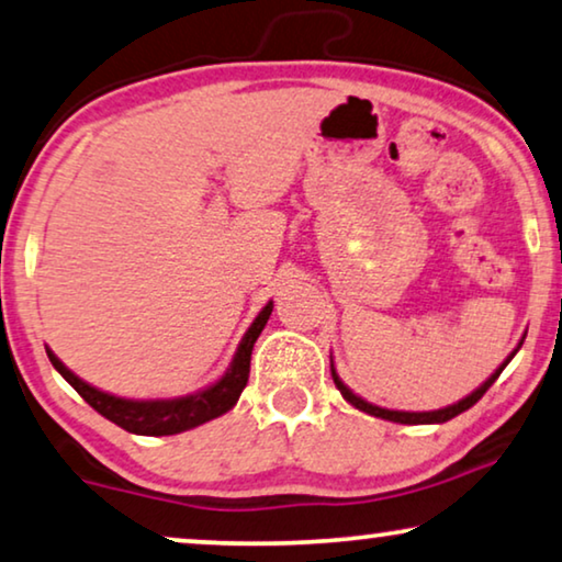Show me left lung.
Wrapping results in <instances>:
<instances>
[{"mask_svg":"<svg viewBox=\"0 0 562 562\" xmlns=\"http://www.w3.org/2000/svg\"><path fill=\"white\" fill-rule=\"evenodd\" d=\"M519 351V346L515 351L509 353L507 357V361L502 363L499 369L494 371L492 376L486 379L484 384L479 386L476 392H471L469 397H463L461 402H456V405H448V407H442V409H432V413H400V409H384V407H376V405H371V402H367V400H361L359 394H353L349 386H346L341 379H338V374H336V369H334V361H330V376H334V384L338 386V392L344 394V400L346 402H351L353 407L357 409H361V413H367V415H374V417H382V420H390V423H402V425H430V423H448L450 417H456V415H461V413H465V409L469 407H473L476 405V402L484 397L486 394V390L488 386H492L494 382H496V376L502 374L504 371V367H507V363L512 361V357H515V353Z\"/></svg>","mask_w":562,"mask_h":562,"instance_id":"obj_1","label":"left lung"}]
</instances>
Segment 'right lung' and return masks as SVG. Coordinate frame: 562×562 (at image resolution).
I'll use <instances>...</instances> for the list:
<instances>
[{
  "label": "right lung",
  "instance_id": "add662e5",
  "mask_svg": "<svg viewBox=\"0 0 562 562\" xmlns=\"http://www.w3.org/2000/svg\"><path fill=\"white\" fill-rule=\"evenodd\" d=\"M272 315V300L267 303L259 315L251 323L247 334H244L239 349H236L232 363H228L226 374L218 379L216 384L205 386V390L195 394H186V397L176 400H126V397H114V394L101 392L97 386L86 384L81 376H76L66 363H63L50 349L47 351V359L58 374L66 379V382L74 386V390L81 394V397L89 402V405L97 409L99 415H104L106 420L120 425L126 432H134V436H176V432L199 428V425L213 420V417L228 413L239 400V394L249 382V361H251V349H255V341L262 334Z\"/></svg>",
  "mask_w": 562,
  "mask_h": 562
}]
</instances>
